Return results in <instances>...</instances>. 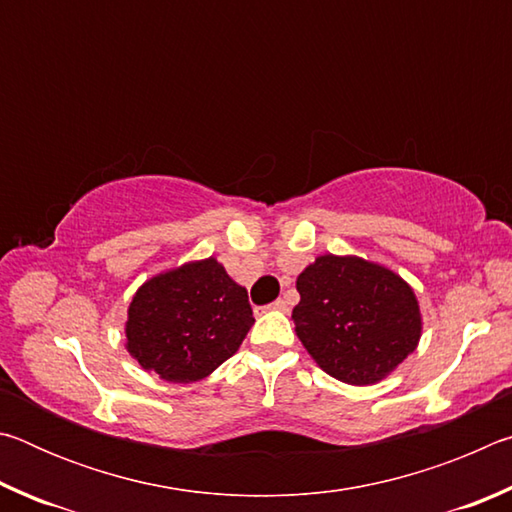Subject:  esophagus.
Here are the masks:
<instances>
[{"mask_svg": "<svg viewBox=\"0 0 512 512\" xmlns=\"http://www.w3.org/2000/svg\"><path fill=\"white\" fill-rule=\"evenodd\" d=\"M268 309H275V311H287V309H289V305H287V300L277 298L275 302H271V305H268Z\"/></svg>", "mask_w": 512, "mask_h": 512, "instance_id": "34e87169", "label": "esophagus"}]
</instances>
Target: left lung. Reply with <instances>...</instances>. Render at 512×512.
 <instances>
[{
    "mask_svg": "<svg viewBox=\"0 0 512 512\" xmlns=\"http://www.w3.org/2000/svg\"><path fill=\"white\" fill-rule=\"evenodd\" d=\"M298 339L327 375L352 386L384 379L420 341L413 289L359 257L323 255L298 275Z\"/></svg>",
    "mask_w": 512,
    "mask_h": 512,
    "instance_id": "1",
    "label": "left lung"
}]
</instances>
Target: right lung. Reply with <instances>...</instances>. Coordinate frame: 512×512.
Instances as JSON below:
<instances>
[{
    "label": "right lung",
    "mask_w": 512,
    "mask_h": 512,
    "mask_svg": "<svg viewBox=\"0 0 512 512\" xmlns=\"http://www.w3.org/2000/svg\"><path fill=\"white\" fill-rule=\"evenodd\" d=\"M253 323L246 289L210 257L142 284L128 307L126 348L144 370L189 384L230 359Z\"/></svg>",
    "instance_id": "right-lung-1"
}]
</instances>
